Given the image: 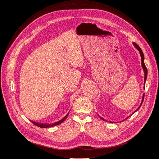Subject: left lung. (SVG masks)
I'll return each instance as SVG.
<instances>
[{"label":"left lung","instance_id":"obj_1","mask_svg":"<svg viewBox=\"0 0 159 159\" xmlns=\"http://www.w3.org/2000/svg\"><path fill=\"white\" fill-rule=\"evenodd\" d=\"M133 45L134 46V47L136 48L137 50L139 51V53H140V56H141V61H142V68H143V70H144V84H145V82H146V80H147V67H146V66H145V64H144V53H143V52H142V49L140 48V47L139 46L137 45V43H134L133 42ZM144 94H143V96H142V102H141V103H140V105H139V106L138 107V108L137 109L136 111H135L134 112H136L137 111H138L139 109V108L141 107V106H142V102H143V101H144ZM100 117V116H99ZM127 118H128V117H127ZM100 118L101 119V120H104L103 118H101V117H100ZM127 119V118H126Z\"/></svg>","mask_w":159,"mask_h":159}]
</instances>
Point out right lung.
<instances>
[{"mask_svg":"<svg viewBox=\"0 0 159 159\" xmlns=\"http://www.w3.org/2000/svg\"><path fill=\"white\" fill-rule=\"evenodd\" d=\"M67 116H68V113L67 114V115L64 117L63 118H62V120H61L60 121H58L57 123H55L53 124H43V123H36V122H33L32 121V123L34 124L35 125L39 127H41V128H47V127H53V126H56V125H58L59 124H61L62 122H63L66 119V118L67 117Z\"/></svg>","mask_w":159,"mask_h":159,"instance_id":"add662e5","label":"right lung"}]
</instances>
